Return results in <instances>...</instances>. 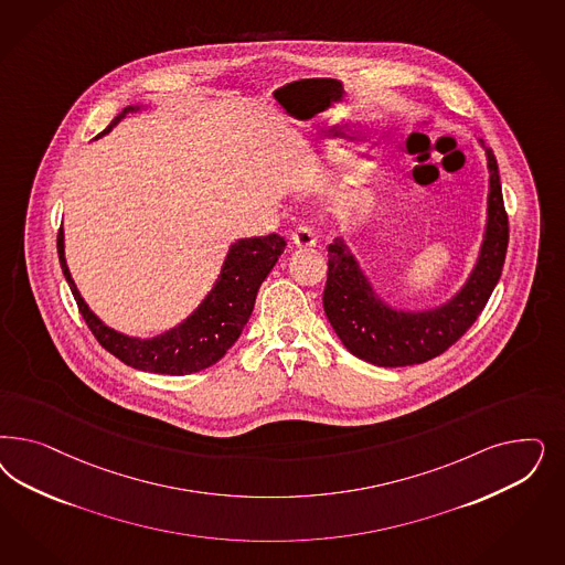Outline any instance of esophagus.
Here are the masks:
<instances>
[{"label": "esophagus", "instance_id": "34e87169", "mask_svg": "<svg viewBox=\"0 0 565 565\" xmlns=\"http://www.w3.org/2000/svg\"><path fill=\"white\" fill-rule=\"evenodd\" d=\"M316 243H318V237H316V233L311 231L310 226H299V228L292 231V247H297V249H308V247H313Z\"/></svg>", "mask_w": 565, "mask_h": 565}]
</instances>
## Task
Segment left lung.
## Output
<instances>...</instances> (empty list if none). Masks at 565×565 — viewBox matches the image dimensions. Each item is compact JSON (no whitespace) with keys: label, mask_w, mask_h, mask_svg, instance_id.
I'll list each match as a JSON object with an SVG mask.
<instances>
[{"label":"left lung","mask_w":565,"mask_h":565,"mask_svg":"<svg viewBox=\"0 0 565 565\" xmlns=\"http://www.w3.org/2000/svg\"><path fill=\"white\" fill-rule=\"evenodd\" d=\"M478 143L487 153L489 168L487 222L473 268L447 301L424 310L395 308L376 291L343 237L328 245L324 311L330 327L355 358L383 367L428 362L454 345L484 310L501 278L510 226L497 160L480 139Z\"/></svg>","instance_id":"obj_1"}]
</instances>
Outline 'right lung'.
Listing matches in <instances>:
<instances>
[{
    "mask_svg": "<svg viewBox=\"0 0 565 565\" xmlns=\"http://www.w3.org/2000/svg\"><path fill=\"white\" fill-rule=\"evenodd\" d=\"M147 108L149 106L143 104L127 106L95 139L108 135L122 118H127V114H137ZM285 245L287 241L278 235L237 238L228 247L218 278L214 287L201 299L200 306L177 327L143 339L108 327L87 306V301L76 289L73 274L66 264L64 228H60L57 233V255L62 273L73 291L78 310L83 313L87 327L92 328L99 345L108 349L120 362L137 370L170 376H182L205 370L216 364L220 358H224V353L237 343L241 330L245 328L254 311L257 289L285 252Z\"/></svg>",
    "mask_w": 565,
    "mask_h": 565,
    "instance_id": "obj_1",
    "label": "right lung"
}]
</instances>
